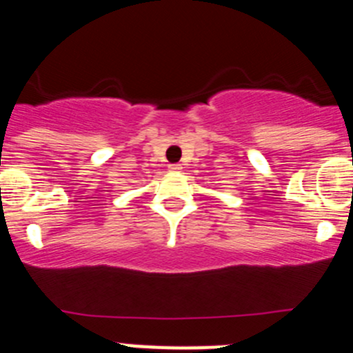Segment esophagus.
Listing matches in <instances>:
<instances>
[{"instance_id": "34e87169", "label": "esophagus", "mask_w": 353, "mask_h": 353, "mask_svg": "<svg viewBox=\"0 0 353 353\" xmlns=\"http://www.w3.org/2000/svg\"><path fill=\"white\" fill-rule=\"evenodd\" d=\"M170 171H173V173H179L180 170H182V166H180V164H170Z\"/></svg>"}]
</instances>
